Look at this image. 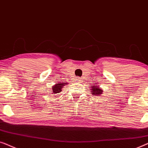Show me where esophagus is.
<instances>
[{"label": "esophagus", "instance_id": "obj_1", "mask_svg": "<svg viewBox=\"0 0 148 148\" xmlns=\"http://www.w3.org/2000/svg\"><path fill=\"white\" fill-rule=\"evenodd\" d=\"M76 80L78 82H82V78H79V77H76Z\"/></svg>", "mask_w": 148, "mask_h": 148}]
</instances>
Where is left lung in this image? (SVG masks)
Returning a JSON list of instances; mask_svg holds the SVG:
<instances>
[{
  "instance_id": "obj_1",
  "label": "left lung",
  "mask_w": 148,
  "mask_h": 148,
  "mask_svg": "<svg viewBox=\"0 0 148 148\" xmlns=\"http://www.w3.org/2000/svg\"><path fill=\"white\" fill-rule=\"evenodd\" d=\"M91 92H92V94L93 95H100L102 94L103 92V90H101V89L99 88V87H98L97 85H95L92 87V89H91Z\"/></svg>"
}]
</instances>
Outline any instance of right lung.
Listing matches in <instances>:
<instances>
[{"label":"right lung","instance_id":"1","mask_svg":"<svg viewBox=\"0 0 148 148\" xmlns=\"http://www.w3.org/2000/svg\"><path fill=\"white\" fill-rule=\"evenodd\" d=\"M65 84V83H62L59 82L58 84H56L55 86H53L52 88V92L56 94V93H60L62 91V88H63V86Z\"/></svg>","mask_w":148,"mask_h":148}]
</instances>
